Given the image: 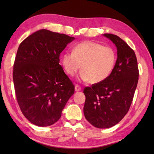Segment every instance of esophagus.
<instances>
[{
	"label": "esophagus",
	"instance_id": "esophagus-1",
	"mask_svg": "<svg viewBox=\"0 0 154 154\" xmlns=\"http://www.w3.org/2000/svg\"><path fill=\"white\" fill-rule=\"evenodd\" d=\"M75 90L76 92H78V91H80L81 90V87L79 85H75Z\"/></svg>",
	"mask_w": 154,
	"mask_h": 154
}]
</instances>
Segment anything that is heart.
<instances>
[{
    "instance_id": "b5f03b06",
    "label": "heart",
    "mask_w": 154,
    "mask_h": 154,
    "mask_svg": "<svg viewBox=\"0 0 154 154\" xmlns=\"http://www.w3.org/2000/svg\"><path fill=\"white\" fill-rule=\"evenodd\" d=\"M61 61L67 75L74 76L81 67V79L97 84L107 79L112 72L116 54L112 48L87 40L75 45L73 52L64 53Z\"/></svg>"
}]
</instances>
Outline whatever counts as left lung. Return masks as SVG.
<instances>
[{
    "mask_svg": "<svg viewBox=\"0 0 154 154\" xmlns=\"http://www.w3.org/2000/svg\"><path fill=\"white\" fill-rule=\"evenodd\" d=\"M117 48L115 66L109 77L83 93L84 115L98 128H109L122 120L131 105L138 81L139 71L134 51L116 35L104 34Z\"/></svg>",
    "mask_w": 154,
    "mask_h": 154,
    "instance_id": "obj_1",
    "label": "left lung"
}]
</instances>
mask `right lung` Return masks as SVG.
<instances>
[{"instance_id": "obj_1", "label": "right lung", "mask_w": 154, "mask_h": 154, "mask_svg": "<svg viewBox=\"0 0 154 154\" xmlns=\"http://www.w3.org/2000/svg\"><path fill=\"white\" fill-rule=\"evenodd\" d=\"M75 39L42 29L20 44L13 67L16 99L32 124L48 126L60 119L75 86L60 65V55Z\"/></svg>"}]
</instances>
